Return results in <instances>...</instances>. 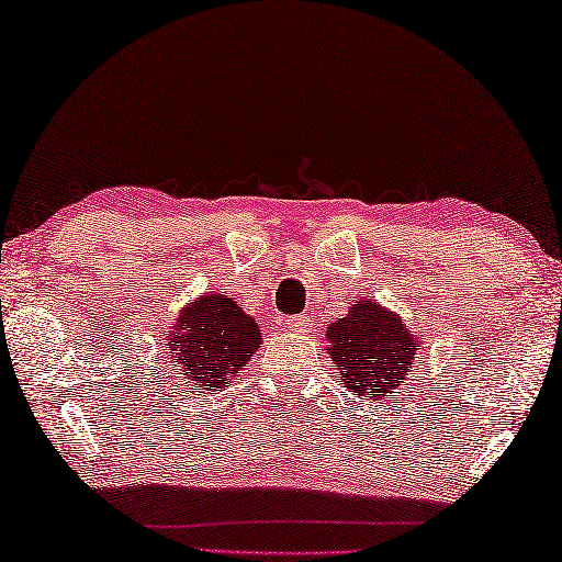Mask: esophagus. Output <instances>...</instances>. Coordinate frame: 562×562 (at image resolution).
Segmentation results:
<instances>
[{
  "label": "esophagus",
  "instance_id": "1",
  "mask_svg": "<svg viewBox=\"0 0 562 562\" xmlns=\"http://www.w3.org/2000/svg\"><path fill=\"white\" fill-rule=\"evenodd\" d=\"M303 326H306V316H291L289 318V328L291 330H303Z\"/></svg>",
  "mask_w": 562,
  "mask_h": 562
}]
</instances>
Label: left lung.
Masks as SVG:
<instances>
[{
    "label": "left lung",
    "instance_id": "obj_1",
    "mask_svg": "<svg viewBox=\"0 0 562 562\" xmlns=\"http://www.w3.org/2000/svg\"><path fill=\"white\" fill-rule=\"evenodd\" d=\"M326 353L338 366V379L353 395L383 401L408 385L420 351V336L395 311L371 296L356 299L344 318L326 330Z\"/></svg>",
    "mask_w": 562,
    "mask_h": 562
}]
</instances>
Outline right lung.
<instances>
[{
    "label": "right lung",
    "instance_id": "add662e5",
    "mask_svg": "<svg viewBox=\"0 0 562 562\" xmlns=\"http://www.w3.org/2000/svg\"><path fill=\"white\" fill-rule=\"evenodd\" d=\"M164 348L199 393L218 391L259 351L261 330L224 291H209L179 311L164 334Z\"/></svg>",
    "mask_w": 562,
    "mask_h": 562
}]
</instances>
